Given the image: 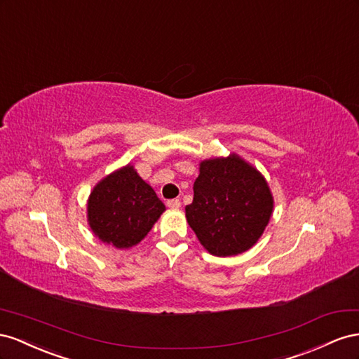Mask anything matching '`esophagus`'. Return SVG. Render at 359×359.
I'll use <instances>...</instances> for the list:
<instances>
[{
  "label": "esophagus",
  "mask_w": 359,
  "mask_h": 359,
  "mask_svg": "<svg viewBox=\"0 0 359 359\" xmlns=\"http://www.w3.org/2000/svg\"><path fill=\"white\" fill-rule=\"evenodd\" d=\"M167 206H168L170 209H172V210H177V209L180 208V201H179L177 198H174V200H168V201H167Z\"/></svg>",
  "instance_id": "esophagus-1"
}]
</instances>
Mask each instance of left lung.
Instances as JSON below:
<instances>
[{"mask_svg": "<svg viewBox=\"0 0 359 359\" xmlns=\"http://www.w3.org/2000/svg\"><path fill=\"white\" fill-rule=\"evenodd\" d=\"M187 221L203 248L231 257L252 248L269 224L273 197L263 174L238 153L200 162Z\"/></svg>", "mask_w": 359, "mask_h": 359, "instance_id": "left-lung-1", "label": "left lung"}]
</instances>
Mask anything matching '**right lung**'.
Returning a JSON list of instances; mask_svg holds the SVG:
<instances>
[{"label":"right lung","mask_w":359,"mask_h":359,"mask_svg":"<svg viewBox=\"0 0 359 359\" xmlns=\"http://www.w3.org/2000/svg\"><path fill=\"white\" fill-rule=\"evenodd\" d=\"M163 212L165 206L156 192L130 163L100 179L87 200L91 231L117 250L138 245Z\"/></svg>","instance_id":"add662e5"}]
</instances>
